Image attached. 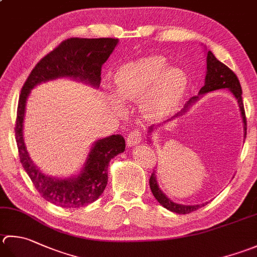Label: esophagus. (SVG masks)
I'll return each mask as SVG.
<instances>
[{
	"instance_id": "34e87169",
	"label": "esophagus",
	"mask_w": 257,
	"mask_h": 257,
	"mask_svg": "<svg viewBox=\"0 0 257 257\" xmlns=\"http://www.w3.org/2000/svg\"><path fill=\"white\" fill-rule=\"evenodd\" d=\"M142 140H143V133L140 132V130H135V132L129 134L127 138V144L129 147H134V146L142 143Z\"/></svg>"
}]
</instances>
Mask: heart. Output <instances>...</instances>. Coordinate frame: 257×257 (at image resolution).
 Segmentation results:
<instances>
[{
    "instance_id": "b5f03b06",
    "label": "heart",
    "mask_w": 257,
    "mask_h": 257,
    "mask_svg": "<svg viewBox=\"0 0 257 257\" xmlns=\"http://www.w3.org/2000/svg\"><path fill=\"white\" fill-rule=\"evenodd\" d=\"M114 93L107 92L109 103L120 108L119 100L139 102L149 119L172 113L187 89V75L178 68L168 67L163 55H149L121 65L113 75ZM118 98L117 99L116 98Z\"/></svg>"
}]
</instances>
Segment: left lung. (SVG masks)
Listing matches in <instances>:
<instances>
[{"mask_svg": "<svg viewBox=\"0 0 257 257\" xmlns=\"http://www.w3.org/2000/svg\"><path fill=\"white\" fill-rule=\"evenodd\" d=\"M206 63H207V70H206L205 83H204V87L199 90L198 95L190 98L189 101L185 104V107L182 111L178 112L172 119L167 120V122H165V123H168L170 121H173V120H175L176 118H179V117H182V115H184L195 102L198 101V100L200 99V95H204L208 92L215 91V90L227 89L228 91L234 95L236 101H237L238 107H239L240 115H242V120H243V124H244V142H245L246 119H245L244 105H243V101H242V88H240L238 79H237V77H236V74L232 71V70H230L228 67H226L224 63L218 61V60L215 58V55L210 51H206ZM157 127H160V124H157V125L153 124L148 128L147 136H148L149 143H152L150 136H152L153 132L157 130ZM155 173L156 172H154L152 174V176H150V179H149L150 189H152L153 195L155 196V198L158 200V203L160 205H163L165 208L170 210V212H174L177 214H189L207 204V203H203V204H197V205H184V204H178V203L173 202V200L169 197H167L163 190L159 188L157 177H156Z\"/></svg>", "mask_w": 257, "mask_h": 257, "instance_id": "obj_1", "label": "left lung"}]
</instances>
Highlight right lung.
Masks as SVG:
<instances>
[{
  "mask_svg": "<svg viewBox=\"0 0 257 257\" xmlns=\"http://www.w3.org/2000/svg\"><path fill=\"white\" fill-rule=\"evenodd\" d=\"M119 43L118 39H79L63 41L35 65L20 94L15 124V138L20 162L34 187L48 202L64 208H78L97 200L108 183L110 160L125 149L121 135L108 136L94 142L77 175L53 177L43 173L29 156L24 143L25 107L31 90L52 80L68 78L99 88L101 68Z\"/></svg>",
  "mask_w": 257,
  "mask_h": 257,
  "instance_id": "right-lung-1",
  "label": "right lung"
}]
</instances>
